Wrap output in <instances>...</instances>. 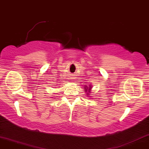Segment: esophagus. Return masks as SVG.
I'll list each match as a JSON object with an SVG mask.
<instances>
[{
	"instance_id": "obj_1",
	"label": "esophagus",
	"mask_w": 149,
	"mask_h": 149,
	"mask_svg": "<svg viewBox=\"0 0 149 149\" xmlns=\"http://www.w3.org/2000/svg\"><path fill=\"white\" fill-rule=\"evenodd\" d=\"M71 78L72 79H73V76H71Z\"/></svg>"
}]
</instances>
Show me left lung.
<instances>
[{
  "label": "left lung",
  "mask_w": 149,
  "mask_h": 149,
  "mask_svg": "<svg viewBox=\"0 0 149 149\" xmlns=\"http://www.w3.org/2000/svg\"><path fill=\"white\" fill-rule=\"evenodd\" d=\"M92 87H93L92 85H91V84H90L88 86H85L84 87H83V88H84L83 89H85V91H86V93H87V95H86L87 96H89L90 95H91V90H92ZM89 97H90V96H89Z\"/></svg>",
  "instance_id": "obj_1"
}]
</instances>
